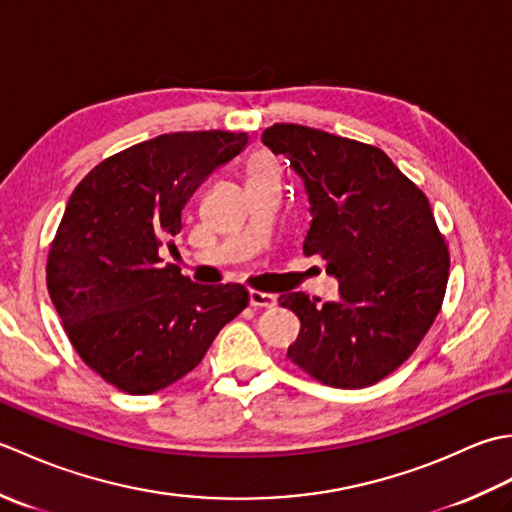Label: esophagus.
I'll return each instance as SVG.
<instances>
[{"label": "esophagus", "mask_w": 512, "mask_h": 512, "mask_svg": "<svg viewBox=\"0 0 512 512\" xmlns=\"http://www.w3.org/2000/svg\"><path fill=\"white\" fill-rule=\"evenodd\" d=\"M248 303L253 308H273L277 303V297L270 295V292H259V290H250L248 292Z\"/></svg>", "instance_id": "34e87169"}]
</instances>
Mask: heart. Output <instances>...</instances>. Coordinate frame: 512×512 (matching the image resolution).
<instances>
[{"instance_id":"heart-1","label":"heart","mask_w":512,"mask_h":512,"mask_svg":"<svg viewBox=\"0 0 512 512\" xmlns=\"http://www.w3.org/2000/svg\"><path fill=\"white\" fill-rule=\"evenodd\" d=\"M248 176L250 182H257V180H279V165L268 156H259L257 160L250 162L248 167Z\"/></svg>"}]
</instances>
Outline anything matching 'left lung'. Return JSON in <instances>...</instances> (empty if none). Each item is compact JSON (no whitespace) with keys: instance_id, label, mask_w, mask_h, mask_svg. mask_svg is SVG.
<instances>
[{"instance_id":"1","label":"left lung","mask_w":512,"mask_h":512,"mask_svg":"<svg viewBox=\"0 0 512 512\" xmlns=\"http://www.w3.org/2000/svg\"><path fill=\"white\" fill-rule=\"evenodd\" d=\"M262 140L306 187L303 253H319L339 281V299L323 306L306 292L279 297L301 321L288 358L330 387L374 385L416 350L447 290L449 250L427 195L358 140L288 123Z\"/></svg>"}]
</instances>
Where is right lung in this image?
Returning a JSON list of instances; mask_svg holds the SVG:
<instances>
[{
	"label": "right lung",
	"instance_id": "add662e5",
	"mask_svg": "<svg viewBox=\"0 0 512 512\" xmlns=\"http://www.w3.org/2000/svg\"><path fill=\"white\" fill-rule=\"evenodd\" d=\"M248 134L176 132L118 151L70 195L50 246V299L79 356L107 383L145 396L198 367L248 306L239 284L202 286L165 264L184 206Z\"/></svg>",
	"mask_w": 512,
	"mask_h": 512
}]
</instances>
